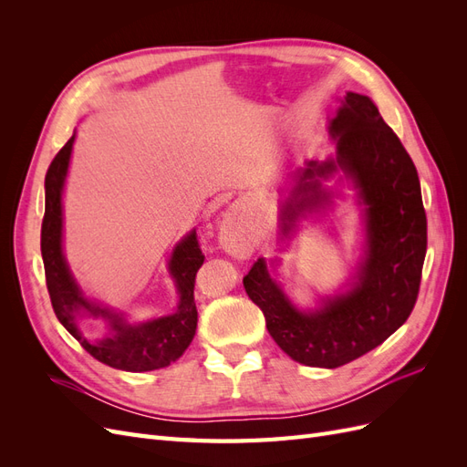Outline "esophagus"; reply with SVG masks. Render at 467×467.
Segmentation results:
<instances>
[{
    "mask_svg": "<svg viewBox=\"0 0 467 467\" xmlns=\"http://www.w3.org/2000/svg\"><path fill=\"white\" fill-rule=\"evenodd\" d=\"M247 230L245 225L239 222L235 216H228L220 223V232H218V242L222 249H225L232 255H237L242 253L247 245Z\"/></svg>",
    "mask_w": 467,
    "mask_h": 467,
    "instance_id": "1",
    "label": "esophagus"
}]
</instances>
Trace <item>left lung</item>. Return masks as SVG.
I'll return each mask as SVG.
<instances>
[{"instance_id": "obj_1", "label": "left lung", "mask_w": 467, "mask_h": 467, "mask_svg": "<svg viewBox=\"0 0 467 467\" xmlns=\"http://www.w3.org/2000/svg\"><path fill=\"white\" fill-rule=\"evenodd\" d=\"M327 130L337 142L335 155L306 161L290 175L292 187L280 204V239H292L302 218L333 204V191L323 181L341 172L338 181H348L362 206L364 245L357 273L345 290L306 309L288 298L265 259L244 278L275 343L292 360L317 368L355 360L401 327L417 302L427 253V214L415 163L372 99L347 91Z\"/></svg>"}]
</instances>
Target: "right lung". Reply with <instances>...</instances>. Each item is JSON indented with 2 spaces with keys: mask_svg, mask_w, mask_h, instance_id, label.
Listing matches in <instances>:
<instances>
[{
  "mask_svg": "<svg viewBox=\"0 0 467 467\" xmlns=\"http://www.w3.org/2000/svg\"><path fill=\"white\" fill-rule=\"evenodd\" d=\"M74 140L76 132L56 153L45 179V218H42L40 230V251L54 314L93 358L110 368L126 372L165 368L187 350L196 333V321H199L194 304V278L204 263V255L199 247V239H196V230L181 239L167 261L169 276L173 278L179 294V304L173 314L146 321H130L122 312H115V309L89 300L69 271L62 245V194L69 160H72ZM81 317L103 318L108 325L106 335L88 339L78 329Z\"/></svg>",
  "mask_w": 467,
  "mask_h": 467,
  "instance_id": "1",
  "label": "right lung"
}]
</instances>
